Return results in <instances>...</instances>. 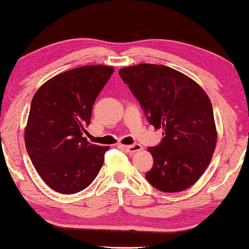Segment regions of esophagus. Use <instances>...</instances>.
Wrapping results in <instances>:
<instances>
[{"label": "esophagus", "mask_w": 249, "mask_h": 249, "mask_svg": "<svg viewBox=\"0 0 249 249\" xmlns=\"http://www.w3.org/2000/svg\"><path fill=\"white\" fill-rule=\"evenodd\" d=\"M124 148L125 151H127L128 153H130V155H133V153L137 152V151H141V150L143 149L142 145H141V144H137V143L130 144V145H124Z\"/></svg>", "instance_id": "obj_1"}]
</instances>
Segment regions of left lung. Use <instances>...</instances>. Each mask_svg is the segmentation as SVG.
Returning a JSON list of instances; mask_svg holds the SVG:
<instances>
[{
    "instance_id": "1",
    "label": "left lung",
    "mask_w": 249,
    "mask_h": 249,
    "mask_svg": "<svg viewBox=\"0 0 249 249\" xmlns=\"http://www.w3.org/2000/svg\"><path fill=\"white\" fill-rule=\"evenodd\" d=\"M149 124L164 130L149 148L153 166L145 178L158 190L182 192L208 167L216 148L213 105L197 83L166 66L142 63L119 70Z\"/></svg>"
}]
</instances>
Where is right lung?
Segmentation results:
<instances>
[{
	"mask_svg": "<svg viewBox=\"0 0 249 249\" xmlns=\"http://www.w3.org/2000/svg\"><path fill=\"white\" fill-rule=\"evenodd\" d=\"M114 68L84 66L60 73L33 97L25 145L41 179L55 192L75 194L92 183L108 146L91 144L83 134L92 107Z\"/></svg>",
	"mask_w": 249,
	"mask_h": 249,
	"instance_id": "obj_1",
	"label": "right lung"
}]
</instances>
